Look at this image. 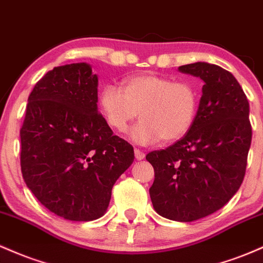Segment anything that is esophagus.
Listing matches in <instances>:
<instances>
[{"instance_id":"34e87169","label":"esophagus","mask_w":263,"mask_h":263,"mask_svg":"<svg viewBox=\"0 0 263 263\" xmlns=\"http://www.w3.org/2000/svg\"><path fill=\"white\" fill-rule=\"evenodd\" d=\"M134 154H135V159H137V160H143V159L145 158L144 152H141V150H139V149H135Z\"/></svg>"}]
</instances>
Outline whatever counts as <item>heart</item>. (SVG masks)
<instances>
[{"label":"heart","instance_id":"b5f03b06","mask_svg":"<svg viewBox=\"0 0 263 263\" xmlns=\"http://www.w3.org/2000/svg\"><path fill=\"white\" fill-rule=\"evenodd\" d=\"M197 102V92L190 83L153 73L124 79L120 89L105 85L99 94L105 122L118 133L125 132L139 111L140 120L130 138L140 145L181 139L193 125Z\"/></svg>","mask_w":263,"mask_h":263}]
</instances>
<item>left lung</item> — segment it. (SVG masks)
<instances>
[{"label":"left lung","mask_w":263,"mask_h":263,"mask_svg":"<svg viewBox=\"0 0 263 263\" xmlns=\"http://www.w3.org/2000/svg\"><path fill=\"white\" fill-rule=\"evenodd\" d=\"M203 81L193 125L181 139L146 160L155 179L153 206L166 219L190 222L220 210L245 178L252 139L250 104L240 83L216 64L196 62L179 67Z\"/></svg>","instance_id":"8db88e82"}]
</instances>
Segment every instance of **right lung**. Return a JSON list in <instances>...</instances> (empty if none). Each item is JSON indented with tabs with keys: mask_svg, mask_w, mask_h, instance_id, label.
Returning a JSON list of instances; mask_svg holds the SVG:
<instances>
[{
	"mask_svg": "<svg viewBox=\"0 0 263 263\" xmlns=\"http://www.w3.org/2000/svg\"><path fill=\"white\" fill-rule=\"evenodd\" d=\"M98 77L87 63L54 67L28 97L20 130L21 170L49 211L92 221L107 211L111 189L134 149L98 113Z\"/></svg>",
	"mask_w": 263,
	"mask_h": 263,
	"instance_id": "1",
	"label": "right lung"
}]
</instances>
